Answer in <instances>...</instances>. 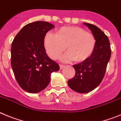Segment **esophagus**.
<instances>
[{
    "instance_id": "esophagus-1",
    "label": "esophagus",
    "mask_w": 121,
    "mask_h": 121,
    "mask_svg": "<svg viewBox=\"0 0 121 121\" xmlns=\"http://www.w3.org/2000/svg\"><path fill=\"white\" fill-rule=\"evenodd\" d=\"M65 65H60V69H62L63 68V67H65Z\"/></svg>"
}]
</instances>
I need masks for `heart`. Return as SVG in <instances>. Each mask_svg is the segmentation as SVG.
Returning a JSON list of instances; mask_svg holds the SVG:
<instances>
[{
    "mask_svg": "<svg viewBox=\"0 0 121 121\" xmlns=\"http://www.w3.org/2000/svg\"><path fill=\"white\" fill-rule=\"evenodd\" d=\"M96 43L93 34L77 26L63 27L56 34L48 32L44 37L46 51L52 59H57L66 47L67 52L61 58L64 62L86 60L93 53Z\"/></svg>",
    "mask_w": 121,
    "mask_h": 121,
    "instance_id": "obj_1",
    "label": "heart"
}]
</instances>
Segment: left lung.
<instances>
[{"label": "left lung", "mask_w": 121, "mask_h": 121, "mask_svg": "<svg viewBox=\"0 0 121 121\" xmlns=\"http://www.w3.org/2000/svg\"><path fill=\"white\" fill-rule=\"evenodd\" d=\"M84 24L95 37V48L87 59L73 65L75 75L67 81L70 89L81 93H89L99 85L105 75L111 56L110 44L106 35L95 25L87 23Z\"/></svg>", "instance_id": "1"}]
</instances>
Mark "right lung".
<instances>
[{"label":"right lung","mask_w":121,"mask_h":121,"mask_svg":"<svg viewBox=\"0 0 121 121\" xmlns=\"http://www.w3.org/2000/svg\"><path fill=\"white\" fill-rule=\"evenodd\" d=\"M54 27L47 22L30 23L12 43L11 67L18 85L26 92L35 93L44 90L49 83L51 73L60 70L58 64L48 56L44 46L46 34Z\"/></svg>","instance_id":"obj_1"}]
</instances>
